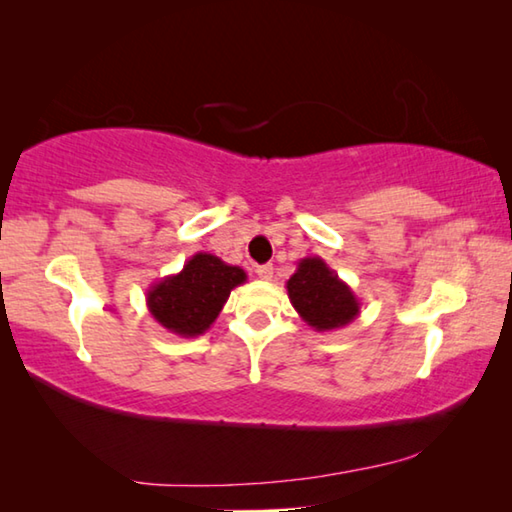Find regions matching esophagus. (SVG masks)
Segmentation results:
<instances>
[{
    "mask_svg": "<svg viewBox=\"0 0 512 512\" xmlns=\"http://www.w3.org/2000/svg\"><path fill=\"white\" fill-rule=\"evenodd\" d=\"M255 273L259 275V277H262V280H271V277H273V266L271 264H262V266H257L255 268Z\"/></svg>",
    "mask_w": 512,
    "mask_h": 512,
    "instance_id": "34e87169",
    "label": "esophagus"
}]
</instances>
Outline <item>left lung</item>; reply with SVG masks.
Wrapping results in <instances>:
<instances>
[{"instance_id": "8db88e82", "label": "left lung", "mask_w": 512, "mask_h": 512, "mask_svg": "<svg viewBox=\"0 0 512 512\" xmlns=\"http://www.w3.org/2000/svg\"><path fill=\"white\" fill-rule=\"evenodd\" d=\"M293 309L316 332H332L350 325L361 314V302L325 259L305 257L287 280Z\"/></svg>"}]
</instances>
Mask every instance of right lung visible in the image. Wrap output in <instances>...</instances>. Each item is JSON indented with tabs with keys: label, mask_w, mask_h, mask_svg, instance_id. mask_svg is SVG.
I'll return each instance as SVG.
<instances>
[{
	"label": "right lung",
	"mask_w": 512,
	"mask_h": 512,
	"mask_svg": "<svg viewBox=\"0 0 512 512\" xmlns=\"http://www.w3.org/2000/svg\"><path fill=\"white\" fill-rule=\"evenodd\" d=\"M246 282V271L210 253H196L183 271L162 277L146 291L149 314L167 332L194 339L219 318L230 291Z\"/></svg>",
	"instance_id": "obj_1"
}]
</instances>
